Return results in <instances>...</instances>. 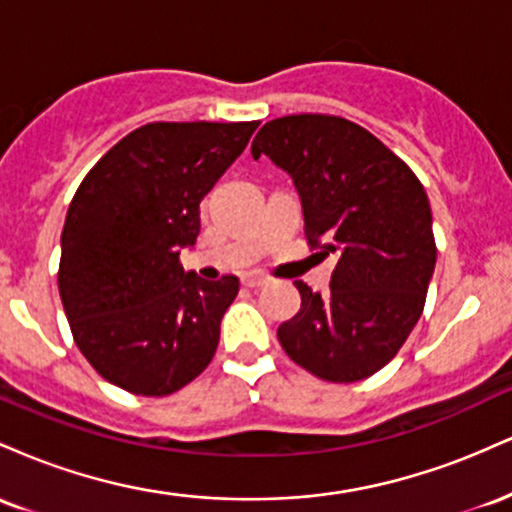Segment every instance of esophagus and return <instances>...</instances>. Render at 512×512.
I'll use <instances>...</instances> for the list:
<instances>
[{"label": "esophagus", "mask_w": 512, "mask_h": 512, "mask_svg": "<svg viewBox=\"0 0 512 512\" xmlns=\"http://www.w3.org/2000/svg\"><path fill=\"white\" fill-rule=\"evenodd\" d=\"M269 281L267 274L262 272H248L243 276V286H248V289H260V286H264Z\"/></svg>", "instance_id": "1"}]
</instances>
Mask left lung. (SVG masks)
<instances>
[{
	"instance_id": "8db88e82",
	"label": "left lung",
	"mask_w": 512,
	"mask_h": 512,
	"mask_svg": "<svg viewBox=\"0 0 512 512\" xmlns=\"http://www.w3.org/2000/svg\"><path fill=\"white\" fill-rule=\"evenodd\" d=\"M262 154L293 178L310 248L337 257L327 296L293 281L301 310L276 337L320 380L370 378L424 313L436 269L424 185L378 137L337 115L276 117L252 142V156Z\"/></svg>"
}]
</instances>
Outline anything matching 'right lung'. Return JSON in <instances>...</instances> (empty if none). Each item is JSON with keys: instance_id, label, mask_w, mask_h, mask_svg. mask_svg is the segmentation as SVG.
<instances>
[{"instance_id": "add662e5", "label": "right lung", "mask_w": 512, "mask_h": 512, "mask_svg": "<svg viewBox=\"0 0 512 512\" xmlns=\"http://www.w3.org/2000/svg\"><path fill=\"white\" fill-rule=\"evenodd\" d=\"M260 122H149L96 163L69 204L57 286L86 361L132 395L166 397L219 346L238 276L204 281L180 250L199 236V202Z\"/></svg>"}]
</instances>
